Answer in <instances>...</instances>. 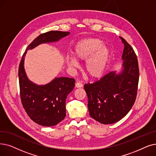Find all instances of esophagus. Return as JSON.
Listing matches in <instances>:
<instances>
[{
    "mask_svg": "<svg viewBox=\"0 0 156 156\" xmlns=\"http://www.w3.org/2000/svg\"><path fill=\"white\" fill-rule=\"evenodd\" d=\"M75 85H76V87H77V88H81L83 87V84L81 82H76Z\"/></svg>",
    "mask_w": 156,
    "mask_h": 156,
    "instance_id": "1",
    "label": "esophagus"
}]
</instances>
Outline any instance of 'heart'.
<instances>
[{
  "label": "heart",
  "instance_id": "heart-1",
  "mask_svg": "<svg viewBox=\"0 0 156 156\" xmlns=\"http://www.w3.org/2000/svg\"><path fill=\"white\" fill-rule=\"evenodd\" d=\"M98 39L90 38L80 41L74 46V55L78 59L86 60L85 69L92 77L97 78L102 74L110 57V51ZM75 57L69 55L66 57L67 64L71 67L78 66Z\"/></svg>",
  "mask_w": 156,
  "mask_h": 156
}]
</instances>
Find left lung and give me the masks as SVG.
Returning a JSON list of instances; mask_svg holds the SVG:
<instances>
[{"mask_svg": "<svg viewBox=\"0 0 156 156\" xmlns=\"http://www.w3.org/2000/svg\"><path fill=\"white\" fill-rule=\"evenodd\" d=\"M120 38L124 45L122 71L110 72L99 80L84 85L90 115L103 124L115 123L124 118L136 98L140 76L137 56L131 46Z\"/></svg>", "mask_w": 156, "mask_h": 156, "instance_id": "obj_1", "label": "left lung"}]
</instances>
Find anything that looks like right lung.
I'll use <instances>...</instances> for the list:
<instances>
[{"mask_svg":"<svg viewBox=\"0 0 156 156\" xmlns=\"http://www.w3.org/2000/svg\"><path fill=\"white\" fill-rule=\"evenodd\" d=\"M69 32L49 31L40 34L28 46L20 61L18 69L20 98L25 112L36 124L43 126H55L64 119L66 100L73 90L75 80L67 77L55 78L44 85L32 82L24 69L27 51L41 43L56 42L67 36Z\"/></svg>","mask_w":156,"mask_h":156,"instance_id":"right-lung-1","label":"right lung"}]
</instances>
